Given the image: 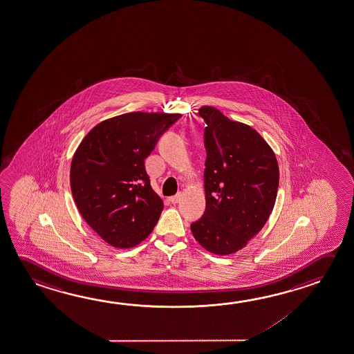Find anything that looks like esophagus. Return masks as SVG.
I'll return each mask as SVG.
<instances>
[{
  "label": "esophagus",
  "instance_id": "esophagus-1",
  "mask_svg": "<svg viewBox=\"0 0 354 354\" xmlns=\"http://www.w3.org/2000/svg\"><path fill=\"white\" fill-rule=\"evenodd\" d=\"M180 198H181V194H176L175 196H171L169 200H170V203H178L180 201Z\"/></svg>",
  "mask_w": 354,
  "mask_h": 354
}]
</instances>
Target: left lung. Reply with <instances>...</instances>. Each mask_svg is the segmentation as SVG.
<instances>
[{
    "label": "left lung",
    "instance_id": "8db88e82",
    "mask_svg": "<svg viewBox=\"0 0 354 354\" xmlns=\"http://www.w3.org/2000/svg\"><path fill=\"white\" fill-rule=\"evenodd\" d=\"M198 115L206 122L203 171L206 209L192 223L194 237L214 254H232L266 225L277 200L275 154L255 129L231 121L212 106Z\"/></svg>",
    "mask_w": 354,
    "mask_h": 354
}]
</instances>
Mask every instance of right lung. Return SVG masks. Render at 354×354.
<instances>
[{"label": "right lung", "instance_id": "right-lung-1", "mask_svg": "<svg viewBox=\"0 0 354 354\" xmlns=\"http://www.w3.org/2000/svg\"><path fill=\"white\" fill-rule=\"evenodd\" d=\"M179 113L131 112L100 122L71 160L70 187L87 225L116 248H132L151 234L162 214L145 159Z\"/></svg>", "mask_w": 354, "mask_h": 354}]
</instances>
